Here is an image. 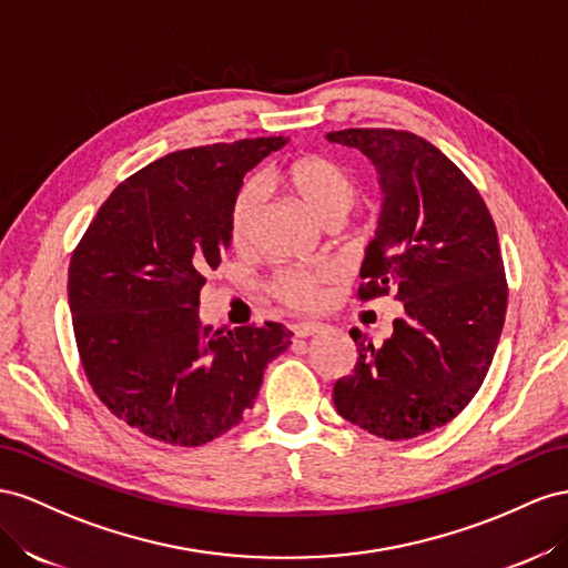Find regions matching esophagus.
<instances>
[{
  "mask_svg": "<svg viewBox=\"0 0 568 568\" xmlns=\"http://www.w3.org/2000/svg\"><path fill=\"white\" fill-rule=\"evenodd\" d=\"M290 331H293L295 337H312V335L321 333L323 326H321V323H314V321H302V323H295V326Z\"/></svg>",
  "mask_w": 568,
  "mask_h": 568,
  "instance_id": "34e87169",
  "label": "esophagus"
}]
</instances>
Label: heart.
<instances>
[{"label": "heart", "instance_id": "1", "mask_svg": "<svg viewBox=\"0 0 568 568\" xmlns=\"http://www.w3.org/2000/svg\"><path fill=\"white\" fill-rule=\"evenodd\" d=\"M283 181L316 219L328 225L343 221L362 194L349 169L323 154H306L290 161L283 171ZM262 194V183L256 178H247L233 194L225 229H229V240L235 250H245L250 245ZM331 281L333 271L326 266H285L266 281L264 293L290 312H314L323 304Z\"/></svg>", "mask_w": 568, "mask_h": 568}]
</instances>
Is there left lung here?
<instances>
[{
  "label": "left lung",
  "instance_id": "1",
  "mask_svg": "<svg viewBox=\"0 0 568 568\" xmlns=\"http://www.w3.org/2000/svg\"><path fill=\"white\" fill-rule=\"evenodd\" d=\"M326 138L374 161L385 194L356 297L404 302L381 347L349 331L359 356L333 402L371 435L409 440L449 424L488 376L509 297L497 229L478 187L428 140L393 128Z\"/></svg>",
  "mask_w": 568,
  "mask_h": 568
}]
</instances>
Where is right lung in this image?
I'll list each match as a JSON object with an SVG mask.
<instances>
[{
    "instance_id": "right-lung-1",
    "label": "right lung",
    "mask_w": 568,
    "mask_h": 568,
    "mask_svg": "<svg viewBox=\"0 0 568 568\" xmlns=\"http://www.w3.org/2000/svg\"><path fill=\"white\" fill-rule=\"evenodd\" d=\"M287 140L219 142L128 175L71 254L69 304L80 364L123 424L200 447L252 409L264 368L290 347L283 323H200L206 273L229 252L225 221L242 178Z\"/></svg>"
}]
</instances>
